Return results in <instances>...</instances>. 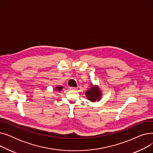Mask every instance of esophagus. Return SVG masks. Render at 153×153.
I'll list each match as a JSON object with an SVG mask.
<instances>
[{
	"label": "esophagus",
	"instance_id": "esophagus-1",
	"mask_svg": "<svg viewBox=\"0 0 153 153\" xmlns=\"http://www.w3.org/2000/svg\"><path fill=\"white\" fill-rule=\"evenodd\" d=\"M70 89L72 91H76L77 89V88H76V87H70Z\"/></svg>",
	"mask_w": 153,
	"mask_h": 153
}]
</instances>
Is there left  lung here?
I'll return each mask as SVG.
<instances>
[{"label": "left lung", "mask_w": 153, "mask_h": 153, "mask_svg": "<svg viewBox=\"0 0 153 153\" xmlns=\"http://www.w3.org/2000/svg\"><path fill=\"white\" fill-rule=\"evenodd\" d=\"M85 95L88 100L92 102L99 101L102 98V91L98 85H94L92 84L91 87L85 92Z\"/></svg>", "instance_id": "left-lung-1"}]
</instances>
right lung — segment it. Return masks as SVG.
I'll return each mask as SVG.
<instances>
[{
  "label": "right lung",
  "mask_w": 153,
  "mask_h": 153,
  "mask_svg": "<svg viewBox=\"0 0 153 153\" xmlns=\"http://www.w3.org/2000/svg\"><path fill=\"white\" fill-rule=\"evenodd\" d=\"M63 88H64V87H63L62 86H61V85H58L57 87H56L55 88V91L59 92V91H62V90Z\"/></svg>",
  "instance_id": "right-lung-1"
}]
</instances>
